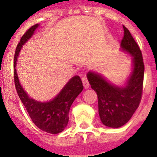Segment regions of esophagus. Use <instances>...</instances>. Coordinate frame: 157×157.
I'll list each match as a JSON object with an SVG mask.
<instances>
[{
    "mask_svg": "<svg viewBox=\"0 0 157 157\" xmlns=\"http://www.w3.org/2000/svg\"><path fill=\"white\" fill-rule=\"evenodd\" d=\"M81 81H82V83H83V86L85 87V89H88L89 86H90V84H89L88 79L86 76H83L82 79H81Z\"/></svg>",
    "mask_w": 157,
    "mask_h": 157,
    "instance_id": "34e87169",
    "label": "esophagus"
}]
</instances>
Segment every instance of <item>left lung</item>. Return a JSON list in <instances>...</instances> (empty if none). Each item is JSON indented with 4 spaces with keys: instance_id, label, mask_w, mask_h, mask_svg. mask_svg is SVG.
Here are the masks:
<instances>
[{
    "instance_id": "8db88e82",
    "label": "left lung",
    "mask_w": 157,
    "mask_h": 157,
    "mask_svg": "<svg viewBox=\"0 0 157 157\" xmlns=\"http://www.w3.org/2000/svg\"><path fill=\"white\" fill-rule=\"evenodd\" d=\"M123 29L121 48L134 57V70L126 86L120 88L98 74L90 71L87 74L91 88L98 95L101 121L112 128L121 127L130 120L141 102L144 89V63L141 50L128 28L123 25Z\"/></svg>"
}]
</instances>
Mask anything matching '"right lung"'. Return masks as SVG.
<instances>
[{"label": "right lung", "instance_id": "1", "mask_svg": "<svg viewBox=\"0 0 157 157\" xmlns=\"http://www.w3.org/2000/svg\"><path fill=\"white\" fill-rule=\"evenodd\" d=\"M38 24L32 26L26 31L16 47L13 59V78L16 90L33 122L43 131L50 134H59L68 123L69 110L75 98L83 90L81 78L76 76L69 81L59 95L47 103H40L30 98L22 88L16 72V61L21 48L33 36Z\"/></svg>", "mask_w": 157, "mask_h": 157}]
</instances>
